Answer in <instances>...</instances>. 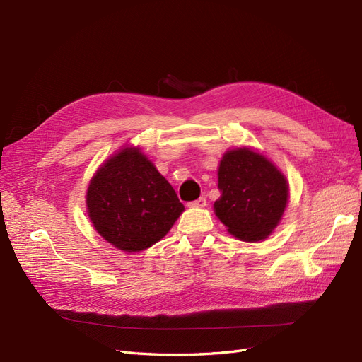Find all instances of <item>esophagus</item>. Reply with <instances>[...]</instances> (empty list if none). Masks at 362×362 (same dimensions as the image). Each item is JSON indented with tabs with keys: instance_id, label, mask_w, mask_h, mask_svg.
I'll return each instance as SVG.
<instances>
[{
	"instance_id": "esophagus-1",
	"label": "esophagus",
	"mask_w": 362,
	"mask_h": 362,
	"mask_svg": "<svg viewBox=\"0 0 362 362\" xmlns=\"http://www.w3.org/2000/svg\"><path fill=\"white\" fill-rule=\"evenodd\" d=\"M206 205V199L204 198H199V199H196V201H192V202H189V206L190 208H202V206H205Z\"/></svg>"
}]
</instances>
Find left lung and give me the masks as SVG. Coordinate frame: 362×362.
Listing matches in <instances>:
<instances>
[{"mask_svg":"<svg viewBox=\"0 0 362 362\" xmlns=\"http://www.w3.org/2000/svg\"><path fill=\"white\" fill-rule=\"evenodd\" d=\"M221 198L214 213L228 233L259 242L275 229L288 201V184L278 168L249 148L225 152L218 164Z\"/></svg>","mask_w":362,"mask_h":362,"instance_id":"8db88e82","label":"left lung"}]
</instances>
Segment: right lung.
I'll use <instances>...</instances> for the list:
<instances>
[{"label":"right lung","instance_id":"obj_1","mask_svg":"<svg viewBox=\"0 0 362 362\" xmlns=\"http://www.w3.org/2000/svg\"><path fill=\"white\" fill-rule=\"evenodd\" d=\"M86 204L98 234L125 252L157 243L184 211L172 185L137 148L120 149L96 170Z\"/></svg>","mask_w":362,"mask_h":362}]
</instances>
